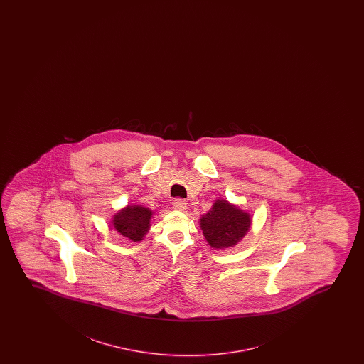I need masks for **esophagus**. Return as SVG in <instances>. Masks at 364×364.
Returning <instances> with one entry per match:
<instances>
[{"label": "esophagus", "mask_w": 364, "mask_h": 364, "mask_svg": "<svg viewBox=\"0 0 364 364\" xmlns=\"http://www.w3.org/2000/svg\"><path fill=\"white\" fill-rule=\"evenodd\" d=\"M173 206H174V209L183 211V210H185V208H186V201H185L184 199L176 198V199L173 201Z\"/></svg>", "instance_id": "obj_1"}]
</instances>
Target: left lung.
I'll return each mask as SVG.
<instances>
[{"mask_svg":"<svg viewBox=\"0 0 364 364\" xmlns=\"http://www.w3.org/2000/svg\"><path fill=\"white\" fill-rule=\"evenodd\" d=\"M205 239L214 249H226L239 242L247 232L251 220L247 213L218 200L213 209L200 219Z\"/></svg>","mask_w":364,"mask_h":364,"instance_id":"left-lung-1","label":"left lung"}]
</instances>
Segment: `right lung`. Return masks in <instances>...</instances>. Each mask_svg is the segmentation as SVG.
<instances>
[{"label":"right lung","instance_id":"obj_1","mask_svg":"<svg viewBox=\"0 0 364 364\" xmlns=\"http://www.w3.org/2000/svg\"><path fill=\"white\" fill-rule=\"evenodd\" d=\"M151 211L143 206H128L115 215L113 225L115 229L128 239L140 241L149 229Z\"/></svg>","mask_w":364,"mask_h":364}]
</instances>
